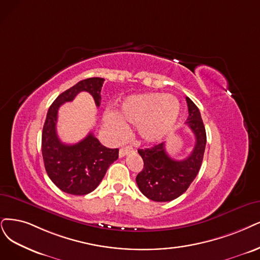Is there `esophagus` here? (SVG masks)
Listing matches in <instances>:
<instances>
[{
	"instance_id": "obj_1",
	"label": "esophagus",
	"mask_w": 260,
	"mask_h": 260,
	"mask_svg": "<svg viewBox=\"0 0 260 260\" xmlns=\"http://www.w3.org/2000/svg\"><path fill=\"white\" fill-rule=\"evenodd\" d=\"M129 152H134V149L132 147H124V148H121L120 151H119V156L120 157H123L126 154H128Z\"/></svg>"
}]
</instances>
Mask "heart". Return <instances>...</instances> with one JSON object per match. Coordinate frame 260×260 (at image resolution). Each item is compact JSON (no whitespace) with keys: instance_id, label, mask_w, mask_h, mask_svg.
I'll list each match as a JSON object with an SVG mask.
<instances>
[{"instance_id":"1","label":"heart","mask_w":260,"mask_h":260,"mask_svg":"<svg viewBox=\"0 0 260 260\" xmlns=\"http://www.w3.org/2000/svg\"><path fill=\"white\" fill-rule=\"evenodd\" d=\"M180 104L171 95L146 93L133 95L122 103L120 111H106L104 127L114 141L126 135V125H136L138 137L145 142H156L175 126Z\"/></svg>"}]
</instances>
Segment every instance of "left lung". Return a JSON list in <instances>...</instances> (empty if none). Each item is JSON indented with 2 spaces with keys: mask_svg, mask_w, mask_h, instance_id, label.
Wrapping results in <instances>:
<instances>
[{
  "mask_svg": "<svg viewBox=\"0 0 260 260\" xmlns=\"http://www.w3.org/2000/svg\"><path fill=\"white\" fill-rule=\"evenodd\" d=\"M188 118L186 125L195 135V146L190 154L182 160L171 158L165 142L138 150L143 159V169L136 177L137 185L147 198L165 203L186 191L198 175L207 143L206 128L197 106L186 98Z\"/></svg>",
  "mask_w": 260,
  "mask_h": 260,
  "instance_id": "1",
  "label": "left lung"
}]
</instances>
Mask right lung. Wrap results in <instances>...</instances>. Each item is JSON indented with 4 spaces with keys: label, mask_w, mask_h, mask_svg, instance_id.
Returning <instances> with one entry per match:
<instances>
[{
    "label": "right lung",
    "mask_w": 260,
    "mask_h": 260,
    "mask_svg": "<svg viewBox=\"0 0 260 260\" xmlns=\"http://www.w3.org/2000/svg\"><path fill=\"white\" fill-rule=\"evenodd\" d=\"M105 79L93 77L76 83L61 93L47 112L42 135V153L48 177L64 193L86 195L99 186L106 171L119 157V149L104 147L90 133L75 145H65L56 135L57 111L76 95L89 92L98 107L101 105V91Z\"/></svg>",
    "instance_id": "right-lung-1"
}]
</instances>
